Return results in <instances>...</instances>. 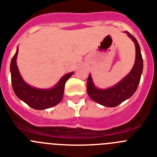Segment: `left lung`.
<instances>
[{
  "instance_id": "8db88e82",
  "label": "left lung",
  "mask_w": 157,
  "mask_h": 157,
  "mask_svg": "<svg viewBox=\"0 0 157 157\" xmlns=\"http://www.w3.org/2000/svg\"><path fill=\"white\" fill-rule=\"evenodd\" d=\"M126 33L134 41L136 48L135 63L130 73L116 86L105 90L95 87L90 75L87 80V93L90 98L97 103L109 108L117 106L135 93L143 70V59L139 44L134 36L127 31Z\"/></svg>"
}]
</instances>
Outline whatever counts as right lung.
I'll return each mask as SVG.
<instances>
[{
    "instance_id": "obj_1",
    "label": "right lung",
    "mask_w": 157,
    "mask_h": 157,
    "mask_svg": "<svg viewBox=\"0 0 157 157\" xmlns=\"http://www.w3.org/2000/svg\"><path fill=\"white\" fill-rule=\"evenodd\" d=\"M18 51L17 48L10 64L12 85L16 95L32 109L37 110L49 109L59 104L63 98L65 83L74 72L63 75L57 84L52 89L42 90L32 87L25 82L20 75L16 64Z\"/></svg>"
}]
</instances>
